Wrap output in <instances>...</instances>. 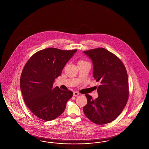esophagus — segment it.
<instances>
[{"label": "esophagus", "instance_id": "34e87169", "mask_svg": "<svg viewBox=\"0 0 149 149\" xmlns=\"http://www.w3.org/2000/svg\"><path fill=\"white\" fill-rule=\"evenodd\" d=\"M79 95V93H78V92H74L73 93V95H74V96H77V95Z\"/></svg>", "mask_w": 149, "mask_h": 149}]
</instances>
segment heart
Masks as SVG:
<instances>
[{"instance_id":"b5f03b06","label":"heart","mask_w":149,"mask_h":149,"mask_svg":"<svg viewBox=\"0 0 149 149\" xmlns=\"http://www.w3.org/2000/svg\"><path fill=\"white\" fill-rule=\"evenodd\" d=\"M79 62H85V61H79Z\"/></svg>"}]
</instances>
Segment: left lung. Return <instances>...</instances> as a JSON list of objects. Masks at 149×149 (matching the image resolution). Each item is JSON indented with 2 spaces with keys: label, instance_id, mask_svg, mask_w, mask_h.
Wrapping results in <instances>:
<instances>
[{
  "label": "left lung",
  "instance_id": "left-lung-1",
  "mask_svg": "<svg viewBox=\"0 0 149 149\" xmlns=\"http://www.w3.org/2000/svg\"><path fill=\"white\" fill-rule=\"evenodd\" d=\"M93 65V76L100 85L95 99L86 95L87 104L84 113L92 122L104 125L115 120L125 107L129 96L128 79L122 61L104 48L84 51Z\"/></svg>",
  "mask_w": 149,
  "mask_h": 149
}]
</instances>
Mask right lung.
I'll return each mask as SVG.
<instances>
[{
	"mask_svg": "<svg viewBox=\"0 0 149 149\" xmlns=\"http://www.w3.org/2000/svg\"><path fill=\"white\" fill-rule=\"evenodd\" d=\"M77 50L50 47L38 51L25 64L20 79V88L27 107L44 121L57 118L64 112L72 91L53 87L56 78Z\"/></svg>",
	"mask_w": 149,
	"mask_h": 149,
	"instance_id": "obj_1",
	"label": "right lung"
}]
</instances>
